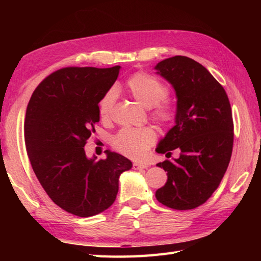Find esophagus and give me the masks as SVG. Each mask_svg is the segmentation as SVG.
Here are the masks:
<instances>
[{
	"label": "esophagus",
	"mask_w": 261,
	"mask_h": 261,
	"mask_svg": "<svg viewBox=\"0 0 261 261\" xmlns=\"http://www.w3.org/2000/svg\"><path fill=\"white\" fill-rule=\"evenodd\" d=\"M148 166L146 164H139V163H134V169H145Z\"/></svg>",
	"instance_id": "34e87169"
}]
</instances>
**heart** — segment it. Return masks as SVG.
I'll list each match as a JSON object with an SVG mask.
<instances>
[{
  "label": "heart",
  "instance_id": "1",
  "mask_svg": "<svg viewBox=\"0 0 261 261\" xmlns=\"http://www.w3.org/2000/svg\"><path fill=\"white\" fill-rule=\"evenodd\" d=\"M127 90L135 99L146 108H152V116L162 123H170L175 119L171 104L165 99L168 95V87L162 81L146 73H137L126 83ZM115 88H111L98 102L101 118L109 119L116 101ZM156 131L151 126L124 127L113 138V147L124 156L132 159H142L154 141Z\"/></svg>",
  "mask_w": 261,
  "mask_h": 261
}]
</instances>
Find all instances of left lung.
Listing matches in <instances>:
<instances>
[{
    "label": "left lung",
    "mask_w": 261,
    "mask_h": 261,
    "mask_svg": "<svg viewBox=\"0 0 261 261\" xmlns=\"http://www.w3.org/2000/svg\"><path fill=\"white\" fill-rule=\"evenodd\" d=\"M157 74L174 87L177 97L175 125L156 151L177 159L157 164L167 181L157 190L158 201L174 210H192L205 203L219 187L233 147V120L222 85L199 63L175 56L156 65Z\"/></svg>",
    "instance_id": "1"
}]
</instances>
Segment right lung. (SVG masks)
<instances>
[{"mask_svg": "<svg viewBox=\"0 0 261 261\" xmlns=\"http://www.w3.org/2000/svg\"><path fill=\"white\" fill-rule=\"evenodd\" d=\"M111 68L66 67L37 86L28 104L24 141L32 169L55 204L81 218L109 208L129 159L107 150L87 158L85 145L99 121L98 102L119 76Z\"/></svg>", "mask_w": 261, "mask_h": 261, "instance_id": "1", "label": "right lung"}]
</instances>
